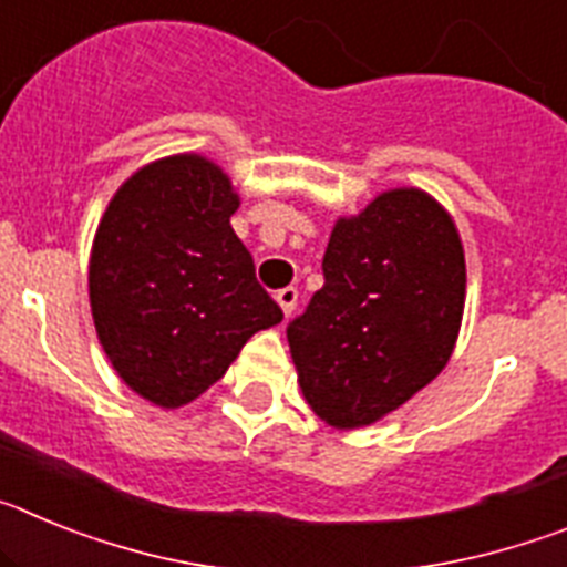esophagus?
<instances>
[{
	"instance_id": "34e87169",
	"label": "esophagus",
	"mask_w": 567,
	"mask_h": 567,
	"mask_svg": "<svg viewBox=\"0 0 567 567\" xmlns=\"http://www.w3.org/2000/svg\"><path fill=\"white\" fill-rule=\"evenodd\" d=\"M275 300H278V307H280V312L287 315H292L295 312V303H298V289L295 287H284V289H278V295H275Z\"/></svg>"
}]
</instances>
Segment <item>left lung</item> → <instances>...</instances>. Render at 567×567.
<instances>
[{
	"instance_id": "1",
	"label": "left lung",
	"mask_w": 567,
	"mask_h": 567,
	"mask_svg": "<svg viewBox=\"0 0 567 567\" xmlns=\"http://www.w3.org/2000/svg\"><path fill=\"white\" fill-rule=\"evenodd\" d=\"M323 289L287 329L303 400L332 429L398 412L452 360L465 309V252L443 204L417 187L340 215Z\"/></svg>"
}]
</instances>
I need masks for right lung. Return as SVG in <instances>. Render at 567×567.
Here are the masks:
<instances>
[{"label":"right lung","instance_id":"obj_1","mask_svg":"<svg viewBox=\"0 0 567 567\" xmlns=\"http://www.w3.org/2000/svg\"><path fill=\"white\" fill-rule=\"evenodd\" d=\"M238 207L213 158L175 153L135 169L99 221L87 267L99 343L158 409L202 398L255 332L284 320L229 224Z\"/></svg>","mask_w":567,"mask_h":567}]
</instances>
